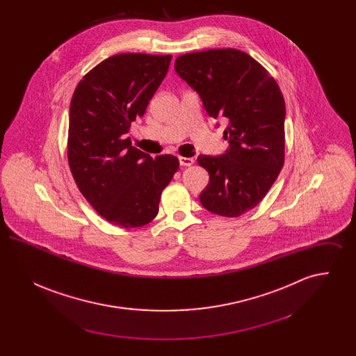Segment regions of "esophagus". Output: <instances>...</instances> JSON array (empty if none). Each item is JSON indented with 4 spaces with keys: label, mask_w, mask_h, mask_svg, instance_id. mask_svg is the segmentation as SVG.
Here are the masks:
<instances>
[{
    "label": "esophagus",
    "mask_w": 356,
    "mask_h": 356,
    "mask_svg": "<svg viewBox=\"0 0 356 356\" xmlns=\"http://www.w3.org/2000/svg\"><path fill=\"white\" fill-rule=\"evenodd\" d=\"M179 161H180L181 167H191L195 163V160L192 157H183V156L179 157Z\"/></svg>",
    "instance_id": "34e87169"
}]
</instances>
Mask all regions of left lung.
<instances>
[{"mask_svg":"<svg viewBox=\"0 0 356 356\" xmlns=\"http://www.w3.org/2000/svg\"><path fill=\"white\" fill-rule=\"evenodd\" d=\"M175 70L200 96L207 113L228 122L221 156H199L209 173L200 203L236 218L260 203L284 164L286 104L268 70L237 49H209L176 58Z\"/></svg>","mask_w":356,"mask_h":356,"instance_id":"left-lung-1","label":"left lung"}]
</instances>
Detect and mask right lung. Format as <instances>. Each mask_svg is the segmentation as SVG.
Here are the masks:
<instances>
[{"instance_id":"add662e5","label":"right lung","mask_w":356,"mask_h":356,"mask_svg":"<svg viewBox=\"0 0 356 356\" xmlns=\"http://www.w3.org/2000/svg\"><path fill=\"white\" fill-rule=\"evenodd\" d=\"M170 54L121 53L89 70L69 109L68 161L88 203L105 220L135 228L152 221L179 160L132 147L131 122L143 118L170 68Z\"/></svg>"}]
</instances>
